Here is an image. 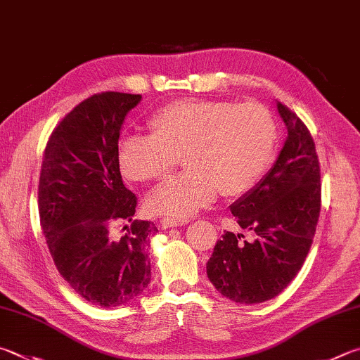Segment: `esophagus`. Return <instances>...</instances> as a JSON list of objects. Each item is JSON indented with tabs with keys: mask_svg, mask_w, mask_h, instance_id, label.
I'll return each mask as SVG.
<instances>
[{
	"mask_svg": "<svg viewBox=\"0 0 360 360\" xmlns=\"http://www.w3.org/2000/svg\"><path fill=\"white\" fill-rule=\"evenodd\" d=\"M188 219H176V217H165L160 220V226L163 230H168V228H176V226H184L188 224Z\"/></svg>",
	"mask_w": 360,
	"mask_h": 360,
	"instance_id": "34e87169",
	"label": "esophagus"
}]
</instances>
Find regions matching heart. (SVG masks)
Wrapping results in <instances>:
<instances>
[{
  "instance_id": "obj_1",
  "label": "heart",
  "mask_w": 360,
  "mask_h": 360,
  "mask_svg": "<svg viewBox=\"0 0 360 360\" xmlns=\"http://www.w3.org/2000/svg\"><path fill=\"white\" fill-rule=\"evenodd\" d=\"M151 135L124 136L117 165L129 181L165 178L179 163L186 172L149 195L155 214L187 219L217 198L239 197L257 186L277 145V121L259 102L181 99L159 108Z\"/></svg>"
}]
</instances>
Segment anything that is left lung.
<instances>
[{
    "label": "left lung",
    "mask_w": 360,
    "mask_h": 360,
    "mask_svg": "<svg viewBox=\"0 0 360 360\" xmlns=\"http://www.w3.org/2000/svg\"><path fill=\"white\" fill-rule=\"evenodd\" d=\"M288 136L263 179L231 205L244 234L225 231L206 264L220 294L239 304L278 296L297 276L315 238L321 211V174L315 141L296 113L277 102Z\"/></svg>",
    "instance_id": "left-lung-1"
}]
</instances>
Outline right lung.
<instances>
[{
    "mask_svg": "<svg viewBox=\"0 0 360 360\" xmlns=\"http://www.w3.org/2000/svg\"><path fill=\"white\" fill-rule=\"evenodd\" d=\"M140 94L107 91L63 117L44 151L39 217L58 272L78 296L101 307L130 302L151 282L146 247L153 221L134 220L136 197L117 165L124 117ZM129 221L115 238L112 226Z\"/></svg>",
    "mask_w": 360,
    "mask_h": 360,
    "instance_id": "add662e5",
    "label": "right lung"
}]
</instances>
